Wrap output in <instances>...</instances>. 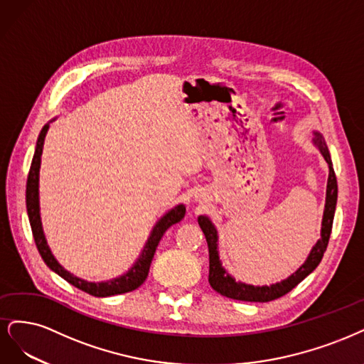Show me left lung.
<instances>
[{"label":"left lung","mask_w":364,"mask_h":364,"mask_svg":"<svg viewBox=\"0 0 364 364\" xmlns=\"http://www.w3.org/2000/svg\"><path fill=\"white\" fill-rule=\"evenodd\" d=\"M313 134H314L313 144L318 146L322 157L328 163L330 173H328V183H326V196H325L321 239L316 242V245L313 246L307 257V260L296 269V272H293L286 279L271 286H252V284L242 283V281H236V278L231 277L227 269L222 266V262L219 259V236L213 222L210 220L208 216H204V215L198 218V224L201 227L208 245V260H210L208 283L213 287V290L220 293L222 296L237 299V301H250V302L274 301L277 298L284 296L286 293H289L293 287H296L301 281L307 275H310L321 263L323 252L326 251L328 240H330V234L333 228V219H334L336 204H337V180L333 169L330 151H328L323 136L318 132H313Z\"/></svg>","instance_id":"8db88e82"}]
</instances>
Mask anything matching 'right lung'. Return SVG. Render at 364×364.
<instances>
[{"label":"right lung","instance_id":"obj_1","mask_svg":"<svg viewBox=\"0 0 364 364\" xmlns=\"http://www.w3.org/2000/svg\"><path fill=\"white\" fill-rule=\"evenodd\" d=\"M55 121L51 119L48 124H45L43 128L39 133L36 148H34V156L31 160V166L28 172V178H27V191H26V204H27V213L30 219V225L33 231V237L34 242H36L38 251L41 257L43 259L45 264L48 266L53 272L57 275H60L63 279H66L69 284H73L74 287L83 290L92 296H98V298H105V296H113V295H121V293H127L136 290L144 284V281L148 277L149 272V266L152 262V257L156 254V250L159 246L160 239L163 237V234L166 232L169 227L173 224L180 222L184 215H186V207L184 204L175 205L171 208L168 213L163 215L157 222L156 225L152 227L149 237L144 246L142 252H140L139 259L134 262V264L128 269L125 274L121 277L112 278L109 281H100V283H95V281H86L83 278H78L74 274L69 271L55 260V257L53 255L48 242L45 239L43 234V227H42V220H41V205H39V171H41V157H42V149H43V142H45V136L50 130V124Z\"/></svg>","mask_w":364,"mask_h":364}]
</instances>
